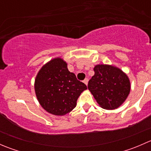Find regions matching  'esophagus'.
<instances>
[{"instance_id":"obj_1","label":"esophagus","mask_w":151,"mask_h":151,"mask_svg":"<svg viewBox=\"0 0 151 151\" xmlns=\"http://www.w3.org/2000/svg\"><path fill=\"white\" fill-rule=\"evenodd\" d=\"M83 83H85V85H88V78H86V79H85L84 80H83Z\"/></svg>"}]
</instances>
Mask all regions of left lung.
<instances>
[{
    "mask_svg": "<svg viewBox=\"0 0 151 151\" xmlns=\"http://www.w3.org/2000/svg\"><path fill=\"white\" fill-rule=\"evenodd\" d=\"M93 70L95 74L88 82V88L97 103L105 109L119 107L130 93L128 76L112 65L99 64Z\"/></svg>",
    "mask_w": 151,
    "mask_h": 151,
    "instance_id": "obj_1",
    "label": "left lung"
}]
</instances>
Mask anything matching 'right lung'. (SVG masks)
<instances>
[{
  "instance_id": "obj_1",
  "label": "right lung",
  "mask_w": 151,
  "mask_h": 151,
  "mask_svg": "<svg viewBox=\"0 0 151 151\" xmlns=\"http://www.w3.org/2000/svg\"><path fill=\"white\" fill-rule=\"evenodd\" d=\"M34 88L39 104L47 112L64 115L75 107L77 99L87 86L68 71L66 61L55 58L39 70Z\"/></svg>"
}]
</instances>
